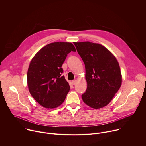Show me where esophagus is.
<instances>
[{
  "instance_id": "34e87169",
  "label": "esophagus",
  "mask_w": 146,
  "mask_h": 146,
  "mask_svg": "<svg viewBox=\"0 0 146 146\" xmlns=\"http://www.w3.org/2000/svg\"><path fill=\"white\" fill-rule=\"evenodd\" d=\"M76 82H77V80H73L72 81V83L73 85H75L76 84Z\"/></svg>"
}]
</instances>
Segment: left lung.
<instances>
[{
  "instance_id": "1",
  "label": "left lung",
  "mask_w": 146,
  "mask_h": 146,
  "mask_svg": "<svg viewBox=\"0 0 146 146\" xmlns=\"http://www.w3.org/2000/svg\"><path fill=\"white\" fill-rule=\"evenodd\" d=\"M74 44L86 67L87 88L81 95L83 101L95 109L106 106L121 86L122 76L116 58L99 44L84 41Z\"/></svg>"
}]
</instances>
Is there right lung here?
<instances>
[{
    "mask_svg": "<svg viewBox=\"0 0 146 146\" xmlns=\"http://www.w3.org/2000/svg\"><path fill=\"white\" fill-rule=\"evenodd\" d=\"M71 51H76L71 43H52L40 49L31 61L27 73L29 91L46 108L60 106L70 90L69 83L61 75L62 66Z\"/></svg>",
    "mask_w": 146,
    "mask_h": 146,
    "instance_id": "obj_1",
    "label": "right lung"
}]
</instances>
